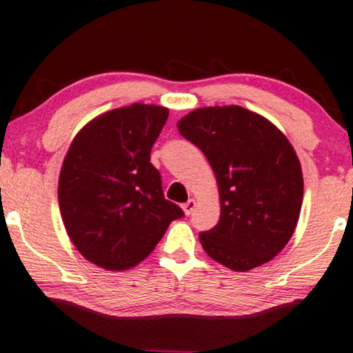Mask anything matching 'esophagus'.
Segmentation results:
<instances>
[{
	"instance_id": "esophagus-1",
	"label": "esophagus",
	"mask_w": 353,
	"mask_h": 353,
	"mask_svg": "<svg viewBox=\"0 0 353 353\" xmlns=\"http://www.w3.org/2000/svg\"><path fill=\"white\" fill-rule=\"evenodd\" d=\"M181 208H183V210H185V214H186V216H190V214L193 212L194 208H196V201H194V199H188L186 203L181 205Z\"/></svg>"
}]
</instances>
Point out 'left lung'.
Segmentation results:
<instances>
[{
  "label": "left lung",
  "instance_id": "left-lung-1",
  "mask_svg": "<svg viewBox=\"0 0 353 353\" xmlns=\"http://www.w3.org/2000/svg\"><path fill=\"white\" fill-rule=\"evenodd\" d=\"M178 131L203 150L219 183L221 219L199 233L205 253L238 272L271 261L290 240L303 201L300 160L287 137L238 105L194 110Z\"/></svg>",
  "mask_w": 353,
  "mask_h": 353
}]
</instances>
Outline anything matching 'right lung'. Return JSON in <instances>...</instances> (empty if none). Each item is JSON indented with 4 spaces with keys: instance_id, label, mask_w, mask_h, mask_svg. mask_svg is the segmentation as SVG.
<instances>
[{
    "instance_id": "obj_1",
    "label": "right lung",
    "mask_w": 353,
    "mask_h": 353,
    "mask_svg": "<svg viewBox=\"0 0 353 353\" xmlns=\"http://www.w3.org/2000/svg\"><path fill=\"white\" fill-rule=\"evenodd\" d=\"M168 110L132 103L81 130L59 173L63 222L79 253L108 271H126L152 253L172 221L185 216L165 199L150 150Z\"/></svg>"
}]
</instances>
